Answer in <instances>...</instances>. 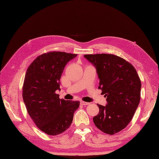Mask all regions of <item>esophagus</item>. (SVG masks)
Masks as SVG:
<instances>
[{
	"instance_id": "34e87169",
	"label": "esophagus",
	"mask_w": 159,
	"mask_h": 159,
	"mask_svg": "<svg viewBox=\"0 0 159 159\" xmlns=\"http://www.w3.org/2000/svg\"><path fill=\"white\" fill-rule=\"evenodd\" d=\"M80 104H81L82 105L87 106V105H88V104H89L90 103L89 102H84V101H80Z\"/></svg>"
}]
</instances>
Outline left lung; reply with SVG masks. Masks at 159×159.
Returning <instances> with one entry per match:
<instances>
[{"label": "left lung", "mask_w": 159, "mask_h": 159, "mask_svg": "<svg viewBox=\"0 0 159 159\" xmlns=\"http://www.w3.org/2000/svg\"><path fill=\"white\" fill-rule=\"evenodd\" d=\"M96 67L98 89L107 98V105L98 104L99 113L93 117L103 133L113 134L130 123L139 106L141 83L135 68L126 60L111 54L85 55Z\"/></svg>", "instance_id": "1"}]
</instances>
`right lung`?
Here are the masks:
<instances>
[{
  "mask_svg": "<svg viewBox=\"0 0 159 159\" xmlns=\"http://www.w3.org/2000/svg\"><path fill=\"white\" fill-rule=\"evenodd\" d=\"M76 54L50 52L33 61L26 70L22 98L27 112L38 128L48 135L63 133L72 122L79 101L59 99L60 79L64 67Z\"/></svg>",
  "mask_w": 159,
  "mask_h": 159,
  "instance_id": "1",
  "label": "right lung"
}]
</instances>
